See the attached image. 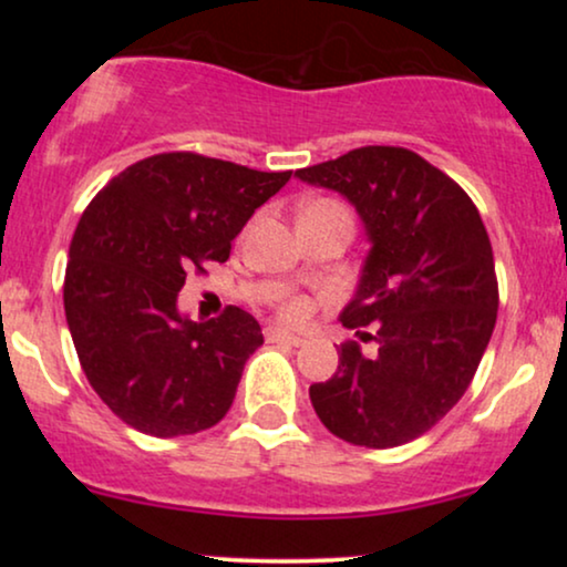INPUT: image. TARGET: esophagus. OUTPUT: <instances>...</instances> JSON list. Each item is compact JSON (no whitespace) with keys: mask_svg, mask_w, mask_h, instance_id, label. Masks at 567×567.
Wrapping results in <instances>:
<instances>
[{"mask_svg":"<svg viewBox=\"0 0 567 567\" xmlns=\"http://www.w3.org/2000/svg\"><path fill=\"white\" fill-rule=\"evenodd\" d=\"M266 341H269V343H288V347H301L303 338L290 333V330H282V328H266Z\"/></svg>","mask_w":567,"mask_h":567,"instance_id":"34e87169","label":"esophagus"}]
</instances>
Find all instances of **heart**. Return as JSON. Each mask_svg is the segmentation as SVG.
Masks as SVG:
<instances>
[{"label": "heart", "instance_id": "b5f03b06", "mask_svg": "<svg viewBox=\"0 0 567 567\" xmlns=\"http://www.w3.org/2000/svg\"><path fill=\"white\" fill-rule=\"evenodd\" d=\"M333 205L336 202H330V199H317V202H311V205H306V210H315V207H333ZM336 207H341V205H336ZM282 315L288 317V320H303L306 303L301 301V298H290V301L282 303Z\"/></svg>", "mask_w": 567, "mask_h": 567}]
</instances>
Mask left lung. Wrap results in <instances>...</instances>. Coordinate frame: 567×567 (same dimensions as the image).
Wrapping results in <instances>:
<instances>
[{
  "instance_id": "1",
  "label": "left lung",
  "mask_w": 567,
  "mask_h": 567,
  "mask_svg": "<svg viewBox=\"0 0 567 567\" xmlns=\"http://www.w3.org/2000/svg\"><path fill=\"white\" fill-rule=\"evenodd\" d=\"M296 175L341 194L370 243L341 322L375 347L343 343L333 379L309 386L311 405L351 445H405L464 396L496 328L483 218L455 181L400 146H362Z\"/></svg>"
}]
</instances>
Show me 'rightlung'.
Listing matches in <instances>:
<instances>
[{
  "instance_id": "right-lung-1",
  "label": "right lung",
  "mask_w": 567,
  "mask_h": 567,
  "mask_svg": "<svg viewBox=\"0 0 567 567\" xmlns=\"http://www.w3.org/2000/svg\"><path fill=\"white\" fill-rule=\"evenodd\" d=\"M202 154H157L97 192L69 247L63 306L90 386L152 437L216 426L231 408L261 324L229 306L194 322L186 275L224 264L252 213L290 181Z\"/></svg>"
}]
</instances>
